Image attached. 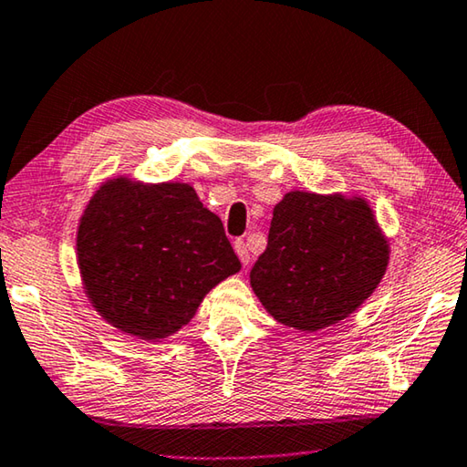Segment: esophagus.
I'll use <instances>...</instances> for the list:
<instances>
[{
	"label": "esophagus",
	"instance_id": "1",
	"mask_svg": "<svg viewBox=\"0 0 467 467\" xmlns=\"http://www.w3.org/2000/svg\"><path fill=\"white\" fill-rule=\"evenodd\" d=\"M234 251H236V255H239L241 264H243V265H249V262H251V255H249V247H247V243H244L243 239L234 241Z\"/></svg>",
	"mask_w": 467,
	"mask_h": 467
}]
</instances>
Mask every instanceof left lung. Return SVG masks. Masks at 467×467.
Masks as SVG:
<instances>
[{
	"instance_id": "8db88e82",
	"label": "left lung",
	"mask_w": 467,
	"mask_h": 467,
	"mask_svg": "<svg viewBox=\"0 0 467 467\" xmlns=\"http://www.w3.org/2000/svg\"><path fill=\"white\" fill-rule=\"evenodd\" d=\"M387 262L389 244L365 200L290 192L274 208L251 286L275 321L317 331L357 311Z\"/></svg>"
}]
</instances>
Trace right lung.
<instances>
[{
    "label": "right lung",
    "mask_w": 467,
    "mask_h": 467,
    "mask_svg": "<svg viewBox=\"0 0 467 467\" xmlns=\"http://www.w3.org/2000/svg\"><path fill=\"white\" fill-rule=\"evenodd\" d=\"M78 265L94 309L152 342L192 321L203 296L241 270L223 220L192 185L123 177L107 181L86 205Z\"/></svg>",
    "instance_id": "right-lung-1"
}]
</instances>
